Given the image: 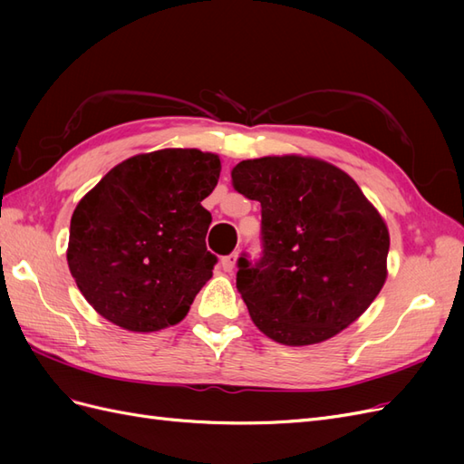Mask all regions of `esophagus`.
<instances>
[{
  "label": "esophagus",
  "mask_w": 464,
  "mask_h": 464,
  "mask_svg": "<svg viewBox=\"0 0 464 464\" xmlns=\"http://www.w3.org/2000/svg\"><path fill=\"white\" fill-rule=\"evenodd\" d=\"M236 261H237V251H234V254H230V256H227V257H222V259H220L222 271L232 273L234 266H236Z\"/></svg>",
  "instance_id": "1"
}]
</instances>
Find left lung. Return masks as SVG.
I'll use <instances>...</instances> for the list:
<instances>
[{"mask_svg": "<svg viewBox=\"0 0 464 464\" xmlns=\"http://www.w3.org/2000/svg\"><path fill=\"white\" fill-rule=\"evenodd\" d=\"M232 186L261 203L263 257L237 261L236 288L256 327L286 346L329 341L387 280L389 230L341 168L283 154L242 160Z\"/></svg>", "mask_w": 464, "mask_h": 464, "instance_id": "1", "label": "left lung"}]
</instances>
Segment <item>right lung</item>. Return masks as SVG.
I'll return each mask as SVG.
<instances>
[{
    "instance_id": "right-lung-1",
    "label": "right lung",
    "mask_w": 464,
    "mask_h": 464,
    "mask_svg": "<svg viewBox=\"0 0 464 464\" xmlns=\"http://www.w3.org/2000/svg\"><path fill=\"white\" fill-rule=\"evenodd\" d=\"M220 157L199 149L135 154L98 181L72 217L67 265L85 300L114 325H176L213 276L207 251Z\"/></svg>"
}]
</instances>
